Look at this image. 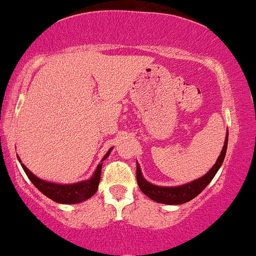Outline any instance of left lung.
<instances>
[{"label": "left lung", "instance_id": "left-lung-1", "mask_svg": "<svg viewBox=\"0 0 256 256\" xmlns=\"http://www.w3.org/2000/svg\"><path fill=\"white\" fill-rule=\"evenodd\" d=\"M226 144H228V132H226L224 146H223L220 155L218 156L217 162L213 165V168L208 171L206 175L200 178L198 180H194L192 181V182H188L182 186L160 187L152 185V184L148 182L146 178H143L140 168H139V165H136V181H138L139 188H140V191L143 192L144 194H146L149 198H152V201L159 202V204H182L191 201L192 198L198 196V194L206 188L208 184L212 181V178H214V175L217 174L218 168H220V165L223 164V160H224L226 152Z\"/></svg>", "mask_w": 256, "mask_h": 256}]
</instances>
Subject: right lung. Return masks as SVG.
<instances>
[{"label":"right lung","instance_id":"1","mask_svg":"<svg viewBox=\"0 0 256 256\" xmlns=\"http://www.w3.org/2000/svg\"><path fill=\"white\" fill-rule=\"evenodd\" d=\"M110 150L104 155L102 159L104 162L107 156L110 155ZM20 160V159H18ZM22 165L23 170L27 174L28 178L32 181L34 186L39 190L43 194L49 197L52 201L58 202V204H80V202L85 201V200L90 198L92 194H96L97 188H98L100 178H101V168L102 164H98L96 171H94V176L88 181H81L78 184H71V185H59V184H52L44 181L42 178H38L36 175L30 172L27 168Z\"/></svg>","mask_w":256,"mask_h":256}]
</instances>
